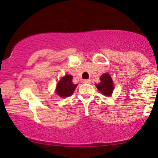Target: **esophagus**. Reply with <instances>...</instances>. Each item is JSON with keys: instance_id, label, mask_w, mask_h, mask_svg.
<instances>
[{"instance_id": "1", "label": "esophagus", "mask_w": 158, "mask_h": 158, "mask_svg": "<svg viewBox=\"0 0 158 158\" xmlns=\"http://www.w3.org/2000/svg\"><path fill=\"white\" fill-rule=\"evenodd\" d=\"M91 81L90 79H86V80H84V81H83V83H91Z\"/></svg>"}]
</instances>
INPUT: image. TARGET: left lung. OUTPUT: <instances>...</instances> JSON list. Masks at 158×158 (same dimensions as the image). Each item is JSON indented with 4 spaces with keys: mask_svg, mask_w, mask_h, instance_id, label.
<instances>
[{
    "mask_svg": "<svg viewBox=\"0 0 158 158\" xmlns=\"http://www.w3.org/2000/svg\"><path fill=\"white\" fill-rule=\"evenodd\" d=\"M101 82L97 84V89L106 96H110L114 90V83L109 74H104L100 77Z\"/></svg>",
    "mask_w": 158,
    "mask_h": 158,
    "instance_id": "obj_1",
    "label": "left lung"
}]
</instances>
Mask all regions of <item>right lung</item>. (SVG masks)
I'll return each mask as SVG.
<instances>
[{
	"mask_svg": "<svg viewBox=\"0 0 158 158\" xmlns=\"http://www.w3.org/2000/svg\"><path fill=\"white\" fill-rule=\"evenodd\" d=\"M77 84H73V76L67 75L61 79L56 87V94L60 97H69L73 94Z\"/></svg>",
	"mask_w": 158,
	"mask_h": 158,
	"instance_id": "add662e5",
	"label": "right lung"
}]
</instances>
